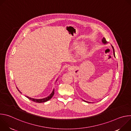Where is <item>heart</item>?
Masks as SVG:
<instances>
[{"mask_svg":"<svg viewBox=\"0 0 131 131\" xmlns=\"http://www.w3.org/2000/svg\"><path fill=\"white\" fill-rule=\"evenodd\" d=\"M86 49H85V48H82L81 49V51H80V52H81L82 54H84V53L86 52Z\"/></svg>","mask_w":131,"mask_h":131,"instance_id":"obj_1","label":"heart"}]
</instances>
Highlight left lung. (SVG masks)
Masks as SVG:
<instances>
[{
  "mask_svg": "<svg viewBox=\"0 0 131 131\" xmlns=\"http://www.w3.org/2000/svg\"><path fill=\"white\" fill-rule=\"evenodd\" d=\"M102 42L104 43V44H106L107 43V41H106V39L105 38H103V39H102ZM112 48H113V51H114V57H115V50H114V47L112 46ZM83 101H84V102H88V103H90V102H86V101H84V100H83Z\"/></svg>",
  "mask_w": 131,
  "mask_h": 131,
  "instance_id": "left-lung-1",
  "label": "left lung"
}]
</instances>
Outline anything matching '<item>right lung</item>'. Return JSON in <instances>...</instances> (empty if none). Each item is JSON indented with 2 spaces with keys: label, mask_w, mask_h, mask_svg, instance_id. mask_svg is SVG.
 <instances>
[{
  "label": "right lung",
  "mask_w": 131,
  "mask_h": 131,
  "mask_svg": "<svg viewBox=\"0 0 131 131\" xmlns=\"http://www.w3.org/2000/svg\"><path fill=\"white\" fill-rule=\"evenodd\" d=\"M16 88H17V89L18 90V91H19V92L21 93V92L18 89V88H17V87H16ZM54 89H53L52 92L51 93V94H50L49 96H48V97H46V98H44V99H35L30 98V97H28V96H26V97H27L29 100H30L33 101V102H36V103H44V102H47V101L50 100L53 97V96L54 95Z\"/></svg>",
  "instance_id": "add662e5"
}]
</instances>
